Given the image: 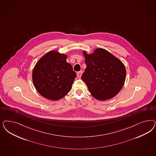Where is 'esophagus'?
<instances>
[{
	"mask_svg": "<svg viewBox=\"0 0 156 156\" xmlns=\"http://www.w3.org/2000/svg\"><path fill=\"white\" fill-rule=\"evenodd\" d=\"M82 73H83V72L82 71H79L77 73V76L78 78H80L81 76L82 75Z\"/></svg>",
	"mask_w": 156,
	"mask_h": 156,
	"instance_id": "34e87169",
	"label": "esophagus"
}]
</instances>
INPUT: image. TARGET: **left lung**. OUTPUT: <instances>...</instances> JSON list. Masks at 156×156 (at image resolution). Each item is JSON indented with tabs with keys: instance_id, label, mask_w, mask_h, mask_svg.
<instances>
[{
	"instance_id": "left-lung-1",
	"label": "left lung",
	"mask_w": 156,
	"mask_h": 156,
	"mask_svg": "<svg viewBox=\"0 0 156 156\" xmlns=\"http://www.w3.org/2000/svg\"><path fill=\"white\" fill-rule=\"evenodd\" d=\"M87 68L81 76L96 99H110L121 90L126 79L124 64L108 51L96 49L91 55L83 53Z\"/></svg>"
}]
</instances>
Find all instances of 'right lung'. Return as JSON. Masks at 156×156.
<instances>
[{
  "mask_svg": "<svg viewBox=\"0 0 156 156\" xmlns=\"http://www.w3.org/2000/svg\"><path fill=\"white\" fill-rule=\"evenodd\" d=\"M66 58V55L50 51L41 58L33 69L35 89L48 99L59 100L71 90L76 73Z\"/></svg>",
  "mask_w": 156,
  "mask_h": 156,
  "instance_id": "obj_1",
  "label": "right lung"
}]
</instances>
